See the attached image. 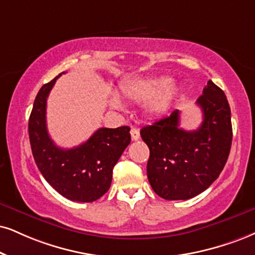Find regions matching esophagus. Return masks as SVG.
Masks as SVG:
<instances>
[{
	"instance_id": "34e87169",
	"label": "esophagus",
	"mask_w": 255,
	"mask_h": 255,
	"mask_svg": "<svg viewBox=\"0 0 255 255\" xmlns=\"http://www.w3.org/2000/svg\"><path fill=\"white\" fill-rule=\"evenodd\" d=\"M130 133H131V138H132V140H138V139H139L140 133H139V130H138V128H131Z\"/></svg>"
}]
</instances>
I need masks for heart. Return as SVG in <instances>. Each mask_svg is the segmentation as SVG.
<instances>
[{
	"label": "heart",
	"mask_w": 255,
	"mask_h": 255,
	"mask_svg": "<svg viewBox=\"0 0 255 255\" xmlns=\"http://www.w3.org/2000/svg\"><path fill=\"white\" fill-rule=\"evenodd\" d=\"M122 91L133 102H150L147 112L152 117H162L165 115L178 93L177 87L170 85V79L164 77L127 81L123 84ZM111 103L115 108H119V100L116 97L112 98Z\"/></svg>",
	"instance_id": "1"
}]
</instances>
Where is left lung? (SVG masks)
I'll use <instances>...</instances> for the list:
<instances>
[{
	"label": "left lung",
	"mask_w": 255,
	"mask_h": 255,
	"mask_svg": "<svg viewBox=\"0 0 255 255\" xmlns=\"http://www.w3.org/2000/svg\"><path fill=\"white\" fill-rule=\"evenodd\" d=\"M196 104L203 115L197 130L180 128L178 110L140 130L150 150L147 178L164 200H188L201 194L219 177L228 159L233 131L227 97L208 80Z\"/></svg>",
	"instance_id": "obj_1"
}]
</instances>
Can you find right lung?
I'll return each mask as SVG.
<instances>
[{"label": "right lung", "mask_w": 255, "mask_h": 255, "mask_svg": "<svg viewBox=\"0 0 255 255\" xmlns=\"http://www.w3.org/2000/svg\"><path fill=\"white\" fill-rule=\"evenodd\" d=\"M60 75L43 85L34 100L28 123L31 152L40 172L59 194L77 202H93L111 185L113 168L131 142L130 128H100L79 146H56L47 131L46 106Z\"/></svg>", "instance_id": "obj_1"}]
</instances>
